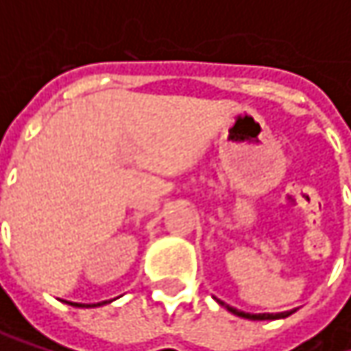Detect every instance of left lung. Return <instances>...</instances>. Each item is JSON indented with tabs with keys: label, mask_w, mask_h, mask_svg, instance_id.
<instances>
[{
	"label": "left lung",
	"mask_w": 351,
	"mask_h": 351,
	"mask_svg": "<svg viewBox=\"0 0 351 351\" xmlns=\"http://www.w3.org/2000/svg\"><path fill=\"white\" fill-rule=\"evenodd\" d=\"M219 305H223L230 313H234V315L238 317H244V319H250V321H272V319H285V317L293 315L297 309H293V311H285V313H245V311H240V309H236V307H230V305H226L223 301H217Z\"/></svg>",
	"instance_id": "left-lung-1"
}]
</instances>
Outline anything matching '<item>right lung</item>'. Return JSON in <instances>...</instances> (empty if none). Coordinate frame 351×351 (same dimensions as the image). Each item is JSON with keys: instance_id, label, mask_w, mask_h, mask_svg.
Instances as JSON below:
<instances>
[{"instance_id": "add662e5", "label": "right lung", "mask_w": 351, "mask_h": 351, "mask_svg": "<svg viewBox=\"0 0 351 351\" xmlns=\"http://www.w3.org/2000/svg\"><path fill=\"white\" fill-rule=\"evenodd\" d=\"M106 303H111V301H104V303H91V305H85V303H71L66 301V305H73V307H79V309H89V307H101Z\"/></svg>"}]
</instances>
